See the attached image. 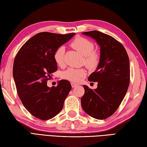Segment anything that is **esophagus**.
Returning a JSON list of instances; mask_svg holds the SVG:
<instances>
[{"label": "esophagus", "mask_w": 147, "mask_h": 147, "mask_svg": "<svg viewBox=\"0 0 147 147\" xmlns=\"http://www.w3.org/2000/svg\"><path fill=\"white\" fill-rule=\"evenodd\" d=\"M78 85V84H77V83H74V82H71L72 87H77Z\"/></svg>", "instance_id": "1"}]
</instances>
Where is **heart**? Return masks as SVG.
<instances>
[{"label":"heart","instance_id":"heart-1","mask_svg":"<svg viewBox=\"0 0 147 147\" xmlns=\"http://www.w3.org/2000/svg\"><path fill=\"white\" fill-rule=\"evenodd\" d=\"M71 46L76 51L84 56L83 63L90 69L97 67L100 62V55L97 51L94 50L95 46L90 40L83 37H77L71 43ZM65 47L60 46L56 49L53 54V59L57 65H64ZM87 74L85 69L69 68L62 73V78L71 82H78L84 78Z\"/></svg>","mask_w":147,"mask_h":147}]
</instances>
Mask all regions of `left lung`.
Here are the masks:
<instances>
[{
    "mask_svg": "<svg viewBox=\"0 0 147 147\" xmlns=\"http://www.w3.org/2000/svg\"><path fill=\"white\" fill-rule=\"evenodd\" d=\"M94 39L100 48V62L88 81L97 82V88L83 85L82 108L94 119L102 120L111 116L119 107L130 82L129 59L125 48L108 34L97 30L83 32Z\"/></svg>",
    "mask_w": 147,
    "mask_h": 147,
    "instance_id": "8db88e82",
    "label": "left lung"
}]
</instances>
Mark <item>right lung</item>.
Returning <instances> with one entry per match:
<instances>
[{"instance_id": "obj_1", "label": "right lung", "mask_w": 147, "mask_h": 147, "mask_svg": "<svg viewBox=\"0 0 147 147\" xmlns=\"http://www.w3.org/2000/svg\"><path fill=\"white\" fill-rule=\"evenodd\" d=\"M74 34H37L22 46L14 59L13 74L17 93L25 108L40 120L56 116L71 90L67 80H60L57 87L51 88L47 82L57 70L55 51Z\"/></svg>"}]
</instances>
